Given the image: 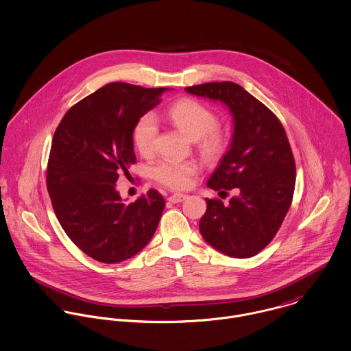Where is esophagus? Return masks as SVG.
<instances>
[{
    "instance_id": "esophagus-1",
    "label": "esophagus",
    "mask_w": 351,
    "mask_h": 351,
    "mask_svg": "<svg viewBox=\"0 0 351 351\" xmlns=\"http://www.w3.org/2000/svg\"><path fill=\"white\" fill-rule=\"evenodd\" d=\"M186 197H188V196L184 195V193H174V195H171V196L169 197V201L173 202V204H177V202H181V201L185 200Z\"/></svg>"
}]
</instances>
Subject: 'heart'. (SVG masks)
<instances>
[{"instance_id":"heart-1","label":"heart","mask_w":351,"mask_h":351,"mask_svg":"<svg viewBox=\"0 0 351 351\" xmlns=\"http://www.w3.org/2000/svg\"><path fill=\"white\" fill-rule=\"evenodd\" d=\"M167 119L189 139L199 141L200 149L206 155L217 154L221 147V138L216 132L217 116L195 100L177 101L167 109ZM158 136V121L152 113H147L138 121L134 130V143L143 155H150L155 149ZM197 171L193 162L163 158L151 166V177L171 189H184L191 184Z\"/></svg>"}]
</instances>
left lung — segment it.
Masks as SVG:
<instances>
[{"label":"left lung","instance_id":"8db88e82","mask_svg":"<svg viewBox=\"0 0 351 351\" xmlns=\"http://www.w3.org/2000/svg\"><path fill=\"white\" fill-rule=\"evenodd\" d=\"M185 90L220 101L234 121L228 149L206 185L213 191L237 189L238 196L227 205L205 199L201 235L228 256L250 258L274 238L293 199L296 166L285 130L270 109L235 82H209Z\"/></svg>","mask_w":351,"mask_h":351}]
</instances>
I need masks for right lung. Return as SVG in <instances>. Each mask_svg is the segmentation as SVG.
<instances>
[{
  "mask_svg": "<svg viewBox=\"0 0 351 351\" xmlns=\"http://www.w3.org/2000/svg\"><path fill=\"white\" fill-rule=\"evenodd\" d=\"M169 88L112 82L67 110L51 146L47 189L71 242L102 263L125 261L146 247L165 200L150 189L125 204L116 189L136 162L134 130Z\"/></svg>",
  "mask_w": 351,
  "mask_h": 351,
  "instance_id": "add662e5",
  "label": "right lung"
}]
</instances>
